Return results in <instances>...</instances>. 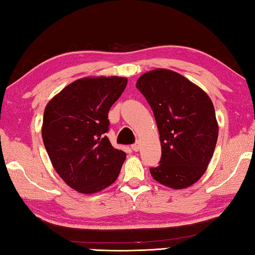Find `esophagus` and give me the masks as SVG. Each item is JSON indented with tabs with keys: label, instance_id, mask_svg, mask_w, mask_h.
<instances>
[{
	"label": "esophagus",
	"instance_id": "1",
	"mask_svg": "<svg viewBox=\"0 0 255 255\" xmlns=\"http://www.w3.org/2000/svg\"><path fill=\"white\" fill-rule=\"evenodd\" d=\"M131 148H132L133 152H138V150H139V148H140V144H139V143L133 144V145L131 146Z\"/></svg>",
	"mask_w": 255,
	"mask_h": 255
}]
</instances>
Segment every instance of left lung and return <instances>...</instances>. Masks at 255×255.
<instances>
[{"label":"left lung","instance_id":"left-lung-1","mask_svg":"<svg viewBox=\"0 0 255 255\" xmlns=\"http://www.w3.org/2000/svg\"><path fill=\"white\" fill-rule=\"evenodd\" d=\"M136 88L152 108L161 141V161L150 174L171 189L191 187L204 175L217 143L218 123L210 98L166 68L144 73Z\"/></svg>","mask_w":255,"mask_h":255}]
</instances>
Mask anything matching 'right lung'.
I'll return each instance as SVG.
<instances>
[{
	"label": "right lung",
	"mask_w": 255,
	"mask_h": 255,
	"mask_svg": "<svg viewBox=\"0 0 255 255\" xmlns=\"http://www.w3.org/2000/svg\"><path fill=\"white\" fill-rule=\"evenodd\" d=\"M126 85L122 76L82 77L47 103L42 141L55 171L77 192H100L118 178L126 153L105 133L108 112Z\"/></svg>",
	"instance_id": "add662e5"
}]
</instances>
